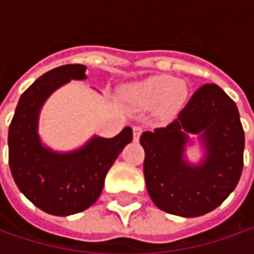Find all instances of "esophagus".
Here are the masks:
<instances>
[{"instance_id": "1", "label": "esophagus", "mask_w": 254, "mask_h": 254, "mask_svg": "<svg viewBox=\"0 0 254 254\" xmlns=\"http://www.w3.org/2000/svg\"><path fill=\"white\" fill-rule=\"evenodd\" d=\"M141 132H142V127H140V126H134V127H132V135H134V140H135V141L140 138Z\"/></svg>"}]
</instances>
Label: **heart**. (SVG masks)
I'll use <instances>...</instances> for the list:
<instances>
[{
    "instance_id": "1",
    "label": "heart",
    "mask_w": 254,
    "mask_h": 254,
    "mask_svg": "<svg viewBox=\"0 0 254 254\" xmlns=\"http://www.w3.org/2000/svg\"><path fill=\"white\" fill-rule=\"evenodd\" d=\"M123 97L135 109H151L162 117H171L188 97V87L168 74H154L123 87Z\"/></svg>"
}]
</instances>
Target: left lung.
<instances>
[{
    "mask_svg": "<svg viewBox=\"0 0 254 254\" xmlns=\"http://www.w3.org/2000/svg\"><path fill=\"white\" fill-rule=\"evenodd\" d=\"M196 135L202 158L193 164L186 147ZM144 178L150 198L184 218L218 208L236 188L243 170L245 131L235 102L216 84H203L170 126L144 131Z\"/></svg>",
    "mask_w": 254,
    "mask_h": 254,
    "instance_id": "8db88e82",
    "label": "left lung"
}]
</instances>
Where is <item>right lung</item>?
<instances>
[{
    "label": "right lung",
    "mask_w": 254,
    "mask_h": 254,
    "mask_svg": "<svg viewBox=\"0 0 254 254\" xmlns=\"http://www.w3.org/2000/svg\"><path fill=\"white\" fill-rule=\"evenodd\" d=\"M84 64H64L42 74L19 97L8 130V158L16 187L46 213L69 216L100 196L107 172L131 142V127L113 138L93 135L72 151H55L39 135V116L49 96L70 80H86Z\"/></svg>",
    "instance_id": "right-lung-1"
}]
</instances>
